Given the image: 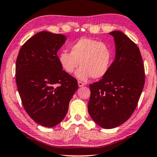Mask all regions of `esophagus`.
Masks as SVG:
<instances>
[{
    "mask_svg": "<svg viewBox=\"0 0 157 157\" xmlns=\"http://www.w3.org/2000/svg\"><path fill=\"white\" fill-rule=\"evenodd\" d=\"M78 84L79 87H82V86L85 85V84H84L83 82H81V81H78Z\"/></svg>",
    "mask_w": 157,
    "mask_h": 157,
    "instance_id": "esophagus-1",
    "label": "esophagus"
}]
</instances>
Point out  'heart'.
Returning <instances> with one entry per match:
<instances>
[{"instance_id":"1","label":"heart","mask_w":157,"mask_h":157,"mask_svg":"<svg viewBox=\"0 0 157 157\" xmlns=\"http://www.w3.org/2000/svg\"><path fill=\"white\" fill-rule=\"evenodd\" d=\"M59 63L66 73L71 74L80 64L76 76L82 81L90 77L101 78L108 74L113 62V53L110 47L94 39L83 37L70 47V52H61Z\"/></svg>"}]
</instances>
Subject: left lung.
Segmentation results:
<instances>
[{
    "mask_svg": "<svg viewBox=\"0 0 157 157\" xmlns=\"http://www.w3.org/2000/svg\"><path fill=\"white\" fill-rule=\"evenodd\" d=\"M114 37L115 58L101 80L90 84L88 110L100 127L112 129L126 122L137 108L144 88V68L140 49L120 31Z\"/></svg>",
    "mask_w": 157,
    "mask_h": 157,
    "instance_id": "1",
    "label": "left lung"
}]
</instances>
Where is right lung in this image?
Masks as SVG:
<instances>
[{
    "label": "right lung",
    "instance_id": "right-lung-1",
    "mask_svg": "<svg viewBox=\"0 0 157 157\" xmlns=\"http://www.w3.org/2000/svg\"><path fill=\"white\" fill-rule=\"evenodd\" d=\"M66 36L42 31L20 48L15 76L22 105L41 125L52 128L67 115L70 100L78 89L77 80L63 71L57 52Z\"/></svg>",
    "mask_w": 157,
    "mask_h": 157
}]
</instances>
